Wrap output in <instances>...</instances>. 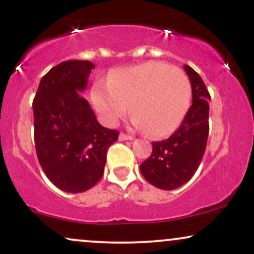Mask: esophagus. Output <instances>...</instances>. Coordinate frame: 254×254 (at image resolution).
Segmentation results:
<instances>
[{
	"mask_svg": "<svg viewBox=\"0 0 254 254\" xmlns=\"http://www.w3.org/2000/svg\"><path fill=\"white\" fill-rule=\"evenodd\" d=\"M132 139V136L125 135V133H121L119 135V141H131Z\"/></svg>",
	"mask_w": 254,
	"mask_h": 254,
	"instance_id": "esophagus-1",
	"label": "esophagus"
}]
</instances>
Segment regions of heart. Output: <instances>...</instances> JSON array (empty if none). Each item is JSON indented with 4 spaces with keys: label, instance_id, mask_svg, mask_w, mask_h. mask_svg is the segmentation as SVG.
Returning a JSON list of instances; mask_svg holds the SVG:
<instances>
[{
    "label": "heart",
    "instance_id": "heart-1",
    "mask_svg": "<svg viewBox=\"0 0 254 254\" xmlns=\"http://www.w3.org/2000/svg\"><path fill=\"white\" fill-rule=\"evenodd\" d=\"M92 98L106 124H117L127 113L130 104L131 123L136 129L165 137L185 117L191 87L180 70L165 63L148 62L118 70L109 83H98Z\"/></svg>",
    "mask_w": 254,
    "mask_h": 254
}]
</instances>
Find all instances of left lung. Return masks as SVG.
Returning <instances> with one entry per match:
<instances>
[{
    "mask_svg": "<svg viewBox=\"0 0 254 254\" xmlns=\"http://www.w3.org/2000/svg\"><path fill=\"white\" fill-rule=\"evenodd\" d=\"M191 82L192 105L182 124L165 141L153 142V153L139 166L142 176L161 190H174L196 173L209 135V94L202 77L184 65Z\"/></svg>",
    "mask_w": 254,
    "mask_h": 254,
    "instance_id": "obj_1",
    "label": "left lung"
}]
</instances>
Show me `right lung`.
Listing matches in <instances>:
<instances>
[{"label":"right lung","mask_w":254,"mask_h":254,"mask_svg":"<svg viewBox=\"0 0 254 254\" xmlns=\"http://www.w3.org/2000/svg\"><path fill=\"white\" fill-rule=\"evenodd\" d=\"M94 69L89 61H65L40 80L33 100L34 143L44 173L60 190L80 193L101 179L107 149L119 132L101 127L81 95Z\"/></svg>","instance_id":"add662e5"}]
</instances>
